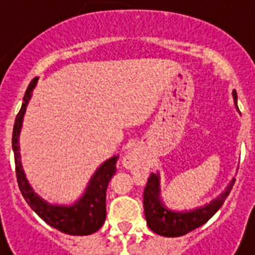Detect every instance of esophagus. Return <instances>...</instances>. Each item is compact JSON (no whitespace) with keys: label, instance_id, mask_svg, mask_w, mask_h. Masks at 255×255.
I'll list each match as a JSON object with an SVG mask.
<instances>
[{"label":"esophagus","instance_id":"obj_1","mask_svg":"<svg viewBox=\"0 0 255 255\" xmlns=\"http://www.w3.org/2000/svg\"><path fill=\"white\" fill-rule=\"evenodd\" d=\"M138 162H139L138 155L135 154L133 151L127 153V155L123 158V165L126 166V168H128V169H135V168L138 166Z\"/></svg>","mask_w":255,"mask_h":255}]
</instances>
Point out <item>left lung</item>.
Masks as SVG:
<instances>
[{"instance_id":"8db88e82","label":"left lung","mask_w":255,"mask_h":255,"mask_svg":"<svg viewBox=\"0 0 255 255\" xmlns=\"http://www.w3.org/2000/svg\"><path fill=\"white\" fill-rule=\"evenodd\" d=\"M234 101L238 102V95L234 90L232 93ZM238 108V106H236ZM235 179L227 186L225 191L220 194V197L213 199L212 202L205 205L202 208L192 209V210H172L166 208L160 197V175L150 173L147 184L143 191V208L144 217L149 228L155 234L166 238H176L186 235L192 230L203 225L213 214L219 210L223 203L230 195Z\"/></svg>"}]
</instances>
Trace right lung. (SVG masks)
<instances>
[{"instance_id":"obj_1","label":"right lung","mask_w":255,"mask_h":255,"mask_svg":"<svg viewBox=\"0 0 255 255\" xmlns=\"http://www.w3.org/2000/svg\"><path fill=\"white\" fill-rule=\"evenodd\" d=\"M36 82H38V78L32 79L31 83L28 84L21 108L14 120L12 149L14 154L17 184L25 202L28 203L30 208L50 227L68 235H91L100 230L105 223L106 188L111 182L112 176L116 173V162L119 160V155H113L97 169L86 188L83 197L79 198L72 205H58V203H50L42 199L31 188L30 183L25 177L19 151V135L21 124H23V117H24L27 104L32 94V90L35 89Z\"/></svg>"}]
</instances>
